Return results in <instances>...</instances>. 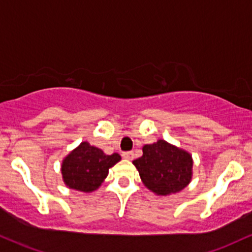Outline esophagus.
<instances>
[{"mask_svg": "<svg viewBox=\"0 0 252 252\" xmlns=\"http://www.w3.org/2000/svg\"><path fill=\"white\" fill-rule=\"evenodd\" d=\"M122 156L126 159H129V160H132V159H134V157H135L134 153H132V151H126V153H123Z\"/></svg>", "mask_w": 252, "mask_h": 252, "instance_id": "esophagus-1", "label": "esophagus"}]
</instances>
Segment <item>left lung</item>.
<instances>
[{"mask_svg":"<svg viewBox=\"0 0 252 252\" xmlns=\"http://www.w3.org/2000/svg\"><path fill=\"white\" fill-rule=\"evenodd\" d=\"M142 182L158 196L180 192L192 178V156L164 139L145 144L143 155L132 160Z\"/></svg>","mask_w":252,"mask_h":252,"instance_id":"8db88e82","label":"left lung"}]
</instances>
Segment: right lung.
I'll list each match as a JSON object with an SVG mask.
<instances>
[{"mask_svg":"<svg viewBox=\"0 0 252 252\" xmlns=\"http://www.w3.org/2000/svg\"><path fill=\"white\" fill-rule=\"evenodd\" d=\"M121 160V156L114 153L105 155L99 148L82 142L77 148L62 160L61 172L66 188L82 192H93L101 187L113 168Z\"/></svg>","mask_w":252,"mask_h":252,"instance_id":"right-lung-1","label":"right lung"}]
</instances>
